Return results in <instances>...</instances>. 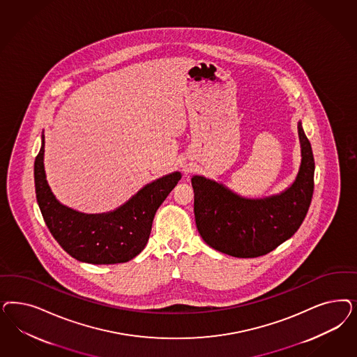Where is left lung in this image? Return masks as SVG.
<instances>
[{
  "label": "left lung",
  "mask_w": 357,
  "mask_h": 357,
  "mask_svg": "<svg viewBox=\"0 0 357 357\" xmlns=\"http://www.w3.org/2000/svg\"><path fill=\"white\" fill-rule=\"evenodd\" d=\"M298 135L299 172L281 195L248 199L205 177L192 178L197 230L210 247L235 257H259L297 232L310 207L315 169L310 142L301 122Z\"/></svg>",
  "instance_id": "left-lung-1"
}]
</instances>
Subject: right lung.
<instances>
[{
  "label": "right lung",
  "mask_w": 357,
  "mask_h": 357,
  "mask_svg": "<svg viewBox=\"0 0 357 357\" xmlns=\"http://www.w3.org/2000/svg\"><path fill=\"white\" fill-rule=\"evenodd\" d=\"M45 137L34 162L35 193L47 227L61 248L89 264L126 263L143 251L156 210L181 178L174 172L146 185L123 206L107 214H82L63 206L47 184Z\"/></svg>",
  "instance_id": "right-lung-1"
}]
</instances>
